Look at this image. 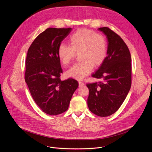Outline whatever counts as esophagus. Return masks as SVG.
Here are the masks:
<instances>
[{
    "instance_id": "esophagus-1",
    "label": "esophagus",
    "mask_w": 152,
    "mask_h": 152,
    "mask_svg": "<svg viewBox=\"0 0 152 152\" xmlns=\"http://www.w3.org/2000/svg\"><path fill=\"white\" fill-rule=\"evenodd\" d=\"M78 84H79V86L80 87H81V86H83L84 85V84L83 83H82V82H81V81H79L78 82Z\"/></svg>"
}]
</instances>
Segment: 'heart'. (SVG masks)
<instances>
[{"label":"heart","mask_w":152,"mask_h":152,"mask_svg":"<svg viewBox=\"0 0 152 152\" xmlns=\"http://www.w3.org/2000/svg\"><path fill=\"white\" fill-rule=\"evenodd\" d=\"M71 46L62 43L58 48V56L61 62L68 65L79 52L80 62L73 65L66 72V75L81 80L88 75L95 66L101 65L106 58L107 43L105 38L93 30L80 28L69 38Z\"/></svg>","instance_id":"1"}]
</instances>
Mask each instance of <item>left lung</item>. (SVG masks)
I'll list each match as a JSON object with an SVG mask.
<instances>
[{"label":"left lung","mask_w":152,"mask_h":152,"mask_svg":"<svg viewBox=\"0 0 152 152\" xmlns=\"http://www.w3.org/2000/svg\"><path fill=\"white\" fill-rule=\"evenodd\" d=\"M106 36L107 56L92 77L102 81L87 84V104L94 114L108 116L116 112L125 100L131 86V58L121 37L108 27L98 28Z\"/></svg>","instance_id":"left-lung-1"}]
</instances>
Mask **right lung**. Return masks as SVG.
Instances as JSON below:
<instances>
[{"instance_id": "add662e5", "label": "right lung", "mask_w": 152, "mask_h": 152, "mask_svg": "<svg viewBox=\"0 0 152 152\" xmlns=\"http://www.w3.org/2000/svg\"><path fill=\"white\" fill-rule=\"evenodd\" d=\"M71 30V28H47L28 50L25 80L36 103L48 115H56L67 110L78 87V81L73 78L60 79L62 69L58 48Z\"/></svg>"}]
</instances>
